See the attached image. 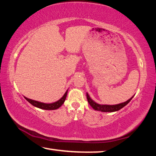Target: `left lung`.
I'll return each mask as SVG.
<instances>
[{"label":"left lung","instance_id":"1","mask_svg":"<svg viewBox=\"0 0 156 156\" xmlns=\"http://www.w3.org/2000/svg\"><path fill=\"white\" fill-rule=\"evenodd\" d=\"M133 97H131L130 99H129L127 101L122 103L115 105H100L96 103V102H94V100H92L90 97H89V94L87 93V101L89 104L91 105V107L93 108L96 111H100L102 112H117V111L120 110L123 108L125 106H126L129 102L131 101V100L133 98Z\"/></svg>","mask_w":156,"mask_h":156}]
</instances>
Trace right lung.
<instances>
[{"label": "right lung", "mask_w": 156, "mask_h": 156, "mask_svg": "<svg viewBox=\"0 0 156 156\" xmlns=\"http://www.w3.org/2000/svg\"><path fill=\"white\" fill-rule=\"evenodd\" d=\"M67 91H68V90L65 92L64 96H63L59 100H58V101H56V102H53V103H50V104L43 103V102L36 101V100L29 99L26 97H25V98L27 100L31 105H32L33 106L36 107L40 108V109H44V110H54V109H58V108L60 107H61L62 105L64 103L65 100L66 99V97H67Z\"/></svg>", "instance_id": "right-lung-1"}]
</instances>
